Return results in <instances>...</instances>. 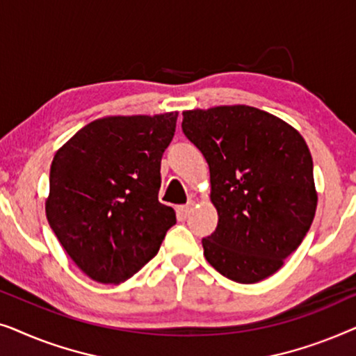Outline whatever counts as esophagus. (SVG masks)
<instances>
[{"label":"esophagus","instance_id":"34e87169","mask_svg":"<svg viewBox=\"0 0 356 356\" xmlns=\"http://www.w3.org/2000/svg\"><path fill=\"white\" fill-rule=\"evenodd\" d=\"M193 209H194V201H189L186 206H179L178 209H177V212H178V217L179 218H188L189 217V213L193 212Z\"/></svg>","mask_w":356,"mask_h":356}]
</instances>
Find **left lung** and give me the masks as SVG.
Here are the masks:
<instances>
[{"label":"left lung","mask_w":356,"mask_h":356,"mask_svg":"<svg viewBox=\"0 0 356 356\" xmlns=\"http://www.w3.org/2000/svg\"><path fill=\"white\" fill-rule=\"evenodd\" d=\"M183 133L211 172L218 223L204 238L213 269L238 284L275 274L313 223V159L298 131L248 105L183 111Z\"/></svg>","instance_id":"8db88e82"}]
</instances>
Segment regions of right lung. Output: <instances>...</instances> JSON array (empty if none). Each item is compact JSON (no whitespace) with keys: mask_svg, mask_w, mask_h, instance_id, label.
Masks as SVG:
<instances>
[{"mask_svg":"<svg viewBox=\"0 0 356 356\" xmlns=\"http://www.w3.org/2000/svg\"><path fill=\"white\" fill-rule=\"evenodd\" d=\"M178 111L105 116L56 150L45 212L67 256L92 280L118 285L157 254L172 207L159 202L160 162Z\"/></svg>","mask_w":356,"mask_h":356,"instance_id":"add662e5","label":"right lung"}]
</instances>
